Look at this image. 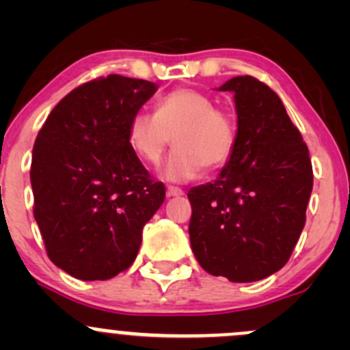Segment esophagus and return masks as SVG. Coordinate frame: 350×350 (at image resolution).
<instances>
[{
  "instance_id": "esophagus-1",
  "label": "esophagus",
  "mask_w": 350,
  "mask_h": 350,
  "mask_svg": "<svg viewBox=\"0 0 350 350\" xmlns=\"http://www.w3.org/2000/svg\"><path fill=\"white\" fill-rule=\"evenodd\" d=\"M185 191L181 188H176V186H169L167 188V196H183Z\"/></svg>"
}]
</instances>
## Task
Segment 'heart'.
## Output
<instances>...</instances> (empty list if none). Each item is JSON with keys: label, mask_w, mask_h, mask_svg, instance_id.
<instances>
[{"label": "heart", "mask_w": 350, "mask_h": 350, "mask_svg": "<svg viewBox=\"0 0 350 350\" xmlns=\"http://www.w3.org/2000/svg\"><path fill=\"white\" fill-rule=\"evenodd\" d=\"M126 140L147 164H159L174 140L176 150L164 167L169 181H189L206 169L227 164L237 144V120L217 107L208 94L179 88L164 94L155 111H135L126 125Z\"/></svg>", "instance_id": "obj_1"}]
</instances>
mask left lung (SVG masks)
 <instances>
[{
    "label": "left lung",
    "instance_id": "left-lung-1",
    "mask_svg": "<svg viewBox=\"0 0 350 350\" xmlns=\"http://www.w3.org/2000/svg\"><path fill=\"white\" fill-rule=\"evenodd\" d=\"M237 144L213 183L189 189V241L206 273L232 283L271 276L288 262L313 188L308 147L267 84L237 76Z\"/></svg>",
    "mask_w": 350,
    "mask_h": 350
}]
</instances>
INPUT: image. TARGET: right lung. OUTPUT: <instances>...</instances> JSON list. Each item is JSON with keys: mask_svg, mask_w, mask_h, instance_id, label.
Here are the masks:
<instances>
[{"mask_svg": "<svg viewBox=\"0 0 350 350\" xmlns=\"http://www.w3.org/2000/svg\"><path fill=\"white\" fill-rule=\"evenodd\" d=\"M150 81L109 74L62 98L31 154L33 217L52 262L105 281L129 269L142 228L165 198L126 140L130 116L155 93Z\"/></svg>", "mask_w": 350, "mask_h": 350, "instance_id": "1", "label": "right lung"}]
</instances>
